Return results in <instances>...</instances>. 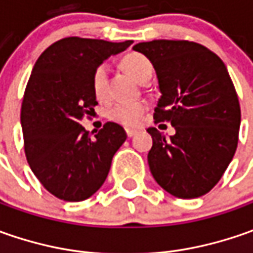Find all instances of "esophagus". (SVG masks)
Listing matches in <instances>:
<instances>
[{
  "instance_id": "1",
  "label": "esophagus",
  "mask_w": 253,
  "mask_h": 253,
  "mask_svg": "<svg viewBox=\"0 0 253 253\" xmlns=\"http://www.w3.org/2000/svg\"><path fill=\"white\" fill-rule=\"evenodd\" d=\"M138 133L136 129H126V135H128V138H132V136H135Z\"/></svg>"
}]
</instances>
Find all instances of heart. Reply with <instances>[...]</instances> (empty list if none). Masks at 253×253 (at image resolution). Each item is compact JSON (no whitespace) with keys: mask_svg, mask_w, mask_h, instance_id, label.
I'll return each instance as SVG.
<instances>
[{"mask_svg":"<svg viewBox=\"0 0 253 253\" xmlns=\"http://www.w3.org/2000/svg\"><path fill=\"white\" fill-rule=\"evenodd\" d=\"M122 69L133 77L138 83L145 84L151 80L153 67L149 59L141 53H128L121 60ZM108 73L110 69L105 63H101L92 73V91L100 101L108 98ZM146 111V104L143 101L115 102L108 108V118L125 126H135L141 122Z\"/></svg>","mask_w":253,"mask_h":253,"instance_id":"heart-1","label":"heart"}]
</instances>
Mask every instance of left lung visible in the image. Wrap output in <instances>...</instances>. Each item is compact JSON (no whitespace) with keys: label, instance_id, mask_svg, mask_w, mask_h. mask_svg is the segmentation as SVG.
<instances>
[{"label":"left lung","instance_id":"obj_1","mask_svg":"<svg viewBox=\"0 0 253 253\" xmlns=\"http://www.w3.org/2000/svg\"><path fill=\"white\" fill-rule=\"evenodd\" d=\"M133 50L151 60L158 76L155 121L176 131L166 138L148 128L152 176L174 197H201L222 177L238 145L241 108L228 70L217 54L189 41L142 42Z\"/></svg>","mask_w":253,"mask_h":253}]
</instances>
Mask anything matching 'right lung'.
I'll return each mask as SVG.
<instances>
[{
    "label": "right lung",
    "mask_w": 253,
    "mask_h": 253,
    "mask_svg": "<svg viewBox=\"0 0 253 253\" xmlns=\"http://www.w3.org/2000/svg\"><path fill=\"white\" fill-rule=\"evenodd\" d=\"M133 43L64 38L36 60L21 108L25 155L44 189L64 201H83L104 184L112 156L126 139L121 125L107 122L91 136L80 125L98 104L92 73Z\"/></svg>",
    "instance_id": "1"
}]
</instances>
